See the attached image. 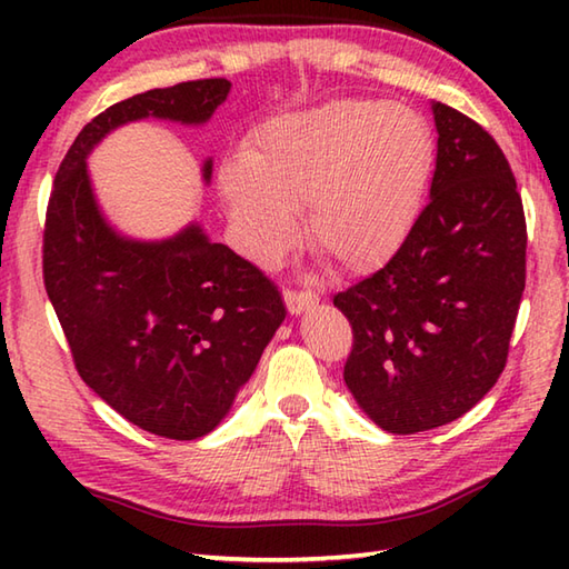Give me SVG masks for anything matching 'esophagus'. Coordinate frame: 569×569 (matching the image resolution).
<instances>
[{
	"mask_svg": "<svg viewBox=\"0 0 569 569\" xmlns=\"http://www.w3.org/2000/svg\"><path fill=\"white\" fill-rule=\"evenodd\" d=\"M312 296H316V276H312L306 269L298 271L296 273V288H288V291L283 293L286 308L291 312H300L310 303Z\"/></svg>",
	"mask_w": 569,
	"mask_h": 569,
	"instance_id": "1",
	"label": "esophagus"
}]
</instances>
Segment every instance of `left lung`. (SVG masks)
Masks as SVG:
<instances>
[{
	"mask_svg": "<svg viewBox=\"0 0 569 569\" xmlns=\"http://www.w3.org/2000/svg\"><path fill=\"white\" fill-rule=\"evenodd\" d=\"M227 80L180 82L112 104L84 124L60 163L43 229V283L82 381L119 416L171 440L220 426L286 318L257 266L198 222L168 239H131L107 222L88 156L141 119L204 124ZM212 159L202 178L210 183Z\"/></svg>",
	"mask_w": 569,
	"mask_h": 569,
	"instance_id": "left-lung-1",
	"label": "left lung"
}]
</instances>
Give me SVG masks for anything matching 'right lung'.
<instances>
[{
  "label": "right lung",
  "instance_id": "add662e5",
  "mask_svg": "<svg viewBox=\"0 0 569 569\" xmlns=\"http://www.w3.org/2000/svg\"><path fill=\"white\" fill-rule=\"evenodd\" d=\"M438 159L426 208L383 269L332 298L352 325L347 389L386 432L462 418L509 357L526 286V217L499 143L435 104ZM369 234L379 251L391 237Z\"/></svg>",
  "mask_w": 569,
  "mask_h": 569
}]
</instances>
